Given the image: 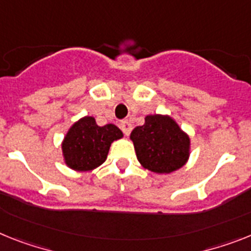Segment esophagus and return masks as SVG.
Here are the masks:
<instances>
[{
    "mask_svg": "<svg viewBox=\"0 0 251 251\" xmlns=\"http://www.w3.org/2000/svg\"><path fill=\"white\" fill-rule=\"evenodd\" d=\"M120 127H121V130L124 131V134H125V135H129L130 131H131V129H132L131 124H130L127 120H124V121L120 124Z\"/></svg>",
    "mask_w": 251,
    "mask_h": 251,
    "instance_id": "1",
    "label": "esophagus"
}]
</instances>
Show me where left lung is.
Wrapping results in <instances>:
<instances>
[{
  "mask_svg": "<svg viewBox=\"0 0 251 251\" xmlns=\"http://www.w3.org/2000/svg\"><path fill=\"white\" fill-rule=\"evenodd\" d=\"M130 139L140 165L155 174L176 171L190 155V139L170 116L148 115Z\"/></svg>",
  "mask_w": 251,
  "mask_h": 251,
  "instance_id": "obj_1",
  "label": "left lung"
}]
</instances>
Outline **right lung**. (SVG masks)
Instances as JSON below:
<instances>
[{"instance_id": "right-lung-1", "label": "right lung", "mask_w": 251, "mask_h": 251, "mask_svg": "<svg viewBox=\"0 0 251 251\" xmlns=\"http://www.w3.org/2000/svg\"><path fill=\"white\" fill-rule=\"evenodd\" d=\"M122 136L116 125L98 126L94 117L85 116L71 126L62 142L65 163L75 171H92L106 161L111 144Z\"/></svg>"}]
</instances>
